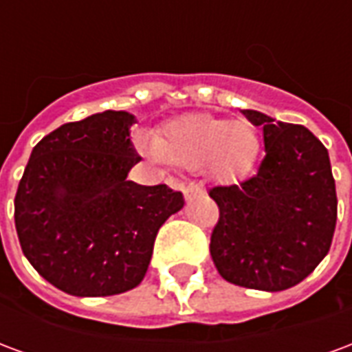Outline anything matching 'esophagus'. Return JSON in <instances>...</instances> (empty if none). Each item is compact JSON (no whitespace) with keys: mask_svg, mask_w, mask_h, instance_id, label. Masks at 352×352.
I'll list each match as a JSON object with an SVG mask.
<instances>
[{"mask_svg":"<svg viewBox=\"0 0 352 352\" xmlns=\"http://www.w3.org/2000/svg\"><path fill=\"white\" fill-rule=\"evenodd\" d=\"M201 192H204V188L198 186V184H186V186L183 188V194L186 199L194 198V196H198V194H201Z\"/></svg>","mask_w":352,"mask_h":352,"instance_id":"esophagus-1","label":"esophagus"}]
</instances>
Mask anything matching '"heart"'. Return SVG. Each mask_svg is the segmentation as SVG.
<instances>
[{"label":"heart","instance_id":"1","mask_svg":"<svg viewBox=\"0 0 352 352\" xmlns=\"http://www.w3.org/2000/svg\"><path fill=\"white\" fill-rule=\"evenodd\" d=\"M258 130L237 118L226 120L207 113L173 118L156 141H145V151L156 160L186 169H204L219 181H236L247 175L260 154Z\"/></svg>","mask_w":352,"mask_h":352}]
</instances>
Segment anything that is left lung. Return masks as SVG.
Segmentation results:
<instances>
[{
  "mask_svg": "<svg viewBox=\"0 0 352 352\" xmlns=\"http://www.w3.org/2000/svg\"><path fill=\"white\" fill-rule=\"evenodd\" d=\"M243 115L262 126L265 156L251 179L209 190L221 211L209 251L222 279L279 292L302 283L330 251L336 181L326 146L305 126L251 109Z\"/></svg>",
  "mask_w": 352,
  "mask_h": 352,
  "instance_id": "left-lung-1",
  "label": "left lung"
}]
</instances>
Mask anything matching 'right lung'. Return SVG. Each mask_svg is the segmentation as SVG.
I'll return each mask as SVG.
<instances>
[{
    "mask_svg": "<svg viewBox=\"0 0 352 352\" xmlns=\"http://www.w3.org/2000/svg\"><path fill=\"white\" fill-rule=\"evenodd\" d=\"M135 116L103 111L62 124L34 146L14 196V226L35 272L72 296L100 298L135 288L156 234L184 206L166 184L128 181L141 160Z\"/></svg>",
    "mask_w": 352,
    "mask_h": 352,
    "instance_id": "obj_1",
    "label": "right lung"
}]
</instances>
